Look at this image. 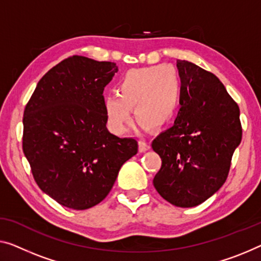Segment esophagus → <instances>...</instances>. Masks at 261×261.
I'll list each match as a JSON object with an SVG mask.
<instances>
[{
  "label": "esophagus",
  "mask_w": 261,
  "mask_h": 261,
  "mask_svg": "<svg viewBox=\"0 0 261 261\" xmlns=\"http://www.w3.org/2000/svg\"><path fill=\"white\" fill-rule=\"evenodd\" d=\"M149 149H150V143L144 141V139H141V141H139V151L144 152V151H147Z\"/></svg>",
  "instance_id": "34e87169"
}]
</instances>
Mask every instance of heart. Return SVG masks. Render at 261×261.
I'll return each mask as SVG.
<instances>
[{"label":"heart","mask_w":261,"mask_h":261,"mask_svg":"<svg viewBox=\"0 0 261 261\" xmlns=\"http://www.w3.org/2000/svg\"><path fill=\"white\" fill-rule=\"evenodd\" d=\"M180 82L171 67L130 69L117 83V95L108 96L104 111L110 129L125 132L132 120V107L141 122L153 129L166 125L176 114L179 103Z\"/></svg>","instance_id":"heart-1"}]
</instances>
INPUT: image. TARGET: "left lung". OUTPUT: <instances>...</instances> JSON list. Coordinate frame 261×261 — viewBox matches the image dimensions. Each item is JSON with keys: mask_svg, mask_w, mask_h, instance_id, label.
<instances>
[{"mask_svg": "<svg viewBox=\"0 0 261 261\" xmlns=\"http://www.w3.org/2000/svg\"><path fill=\"white\" fill-rule=\"evenodd\" d=\"M177 68L181 108L152 142L162 158L153 186L170 204L193 207L223 186L243 131L238 104L216 75L188 61Z\"/></svg>", "mask_w": 261, "mask_h": 261, "instance_id": "8db88e82", "label": "left lung"}]
</instances>
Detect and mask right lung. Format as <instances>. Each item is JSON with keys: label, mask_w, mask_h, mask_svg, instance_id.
Returning <instances> with one entry per match:
<instances>
[{"label": "right lung", "mask_w": 261, "mask_h": 261, "mask_svg": "<svg viewBox=\"0 0 261 261\" xmlns=\"http://www.w3.org/2000/svg\"><path fill=\"white\" fill-rule=\"evenodd\" d=\"M117 71L112 62L69 57L42 77L25 107L23 152L40 189L65 207L99 204L138 151L135 138L107 127L103 91Z\"/></svg>", "instance_id": "obj_1"}]
</instances>
